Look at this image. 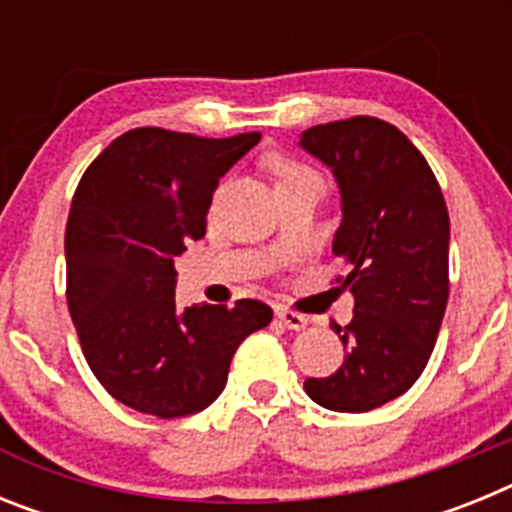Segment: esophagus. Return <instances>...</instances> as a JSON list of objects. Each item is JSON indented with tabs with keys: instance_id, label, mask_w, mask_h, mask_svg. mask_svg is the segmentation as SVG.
Masks as SVG:
<instances>
[{
	"instance_id": "34e87169",
	"label": "esophagus",
	"mask_w": 512,
	"mask_h": 512,
	"mask_svg": "<svg viewBox=\"0 0 512 512\" xmlns=\"http://www.w3.org/2000/svg\"><path fill=\"white\" fill-rule=\"evenodd\" d=\"M277 318L287 325L289 330H302L307 328V318L295 310H287V307H277Z\"/></svg>"
}]
</instances>
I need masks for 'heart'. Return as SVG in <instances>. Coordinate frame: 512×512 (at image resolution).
Segmentation results:
<instances>
[{"instance_id":"b5f03b06","label":"heart","mask_w":512,"mask_h":512,"mask_svg":"<svg viewBox=\"0 0 512 512\" xmlns=\"http://www.w3.org/2000/svg\"><path fill=\"white\" fill-rule=\"evenodd\" d=\"M269 171H271V176H274V182H277V189L287 187V184L302 182V179H320L315 171L307 169V166H302V164H297V161H292V158H287V156H271Z\"/></svg>"}]
</instances>
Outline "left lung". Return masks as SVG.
<instances>
[{
    "label": "left lung",
    "mask_w": 512,
    "mask_h": 512,
    "mask_svg": "<svg viewBox=\"0 0 512 512\" xmlns=\"http://www.w3.org/2000/svg\"><path fill=\"white\" fill-rule=\"evenodd\" d=\"M300 146L341 189L333 253L351 271L336 282L354 295V320L333 325L346 359L305 392L328 410L366 413L405 395L431 359L449 302V210L423 153L390 122H325Z\"/></svg>",
    "instance_id": "8db88e82"
}]
</instances>
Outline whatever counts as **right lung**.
<instances>
[{
	"label": "right lung",
	"instance_id": "1",
	"mask_svg": "<svg viewBox=\"0 0 512 512\" xmlns=\"http://www.w3.org/2000/svg\"><path fill=\"white\" fill-rule=\"evenodd\" d=\"M259 133L200 138L135 128L81 176L66 223V300L94 377L156 418L200 413L235 348L271 323L259 300L176 307L174 259L200 241L212 192Z\"/></svg>",
	"mask_w": 512,
	"mask_h": 512
}]
</instances>
